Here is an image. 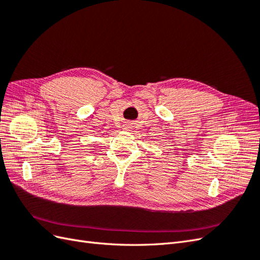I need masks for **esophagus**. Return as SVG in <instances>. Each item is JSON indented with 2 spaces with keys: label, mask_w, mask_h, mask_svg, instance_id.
Returning <instances> with one entry per match:
<instances>
[{
  "label": "esophagus",
  "mask_w": 260,
  "mask_h": 260,
  "mask_svg": "<svg viewBox=\"0 0 260 260\" xmlns=\"http://www.w3.org/2000/svg\"><path fill=\"white\" fill-rule=\"evenodd\" d=\"M130 128V125H125V127H124V129H129Z\"/></svg>",
  "instance_id": "34e87169"
}]
</instances>
